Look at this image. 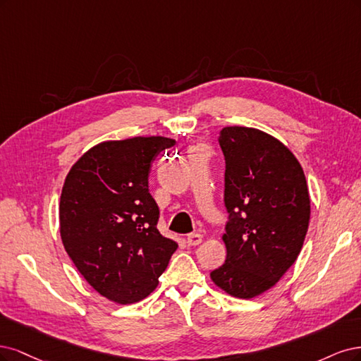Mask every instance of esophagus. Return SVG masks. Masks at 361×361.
I'll list each match as a JSON object with an SVG mask.
<instances>
[{
    "mask_svg": "<svg viewBox=\"0 0 361 361\" xmlns=\"http://www.w3.org/2000/svg\"><path fill=\"white\" fill-rule=\"evenodd\" d=\"M202 243V235L197 234V232H192L188 235V244L189 246H197V244Z\"/></svg>",
    "mask_w": 361,
    "mask_h": 361,
    "instance_id": "esophagus-1",
    "label": "esophagus"
}]
</instances>
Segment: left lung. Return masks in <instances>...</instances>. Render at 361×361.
I'll list each match as a JSON object with an SVG mask.
<instances>
[{
	"mask_svg": "<svg viewBox=\"0 0 361 361\" xmlns=\"http://www.w3.org/2000/svg\"><path fill=\"white\" fill-rule=\"evenodd\" d=\"M226 261L212 281L253 298L274 286L303 247L310 197L301 165L279 139L252 127H224Z\"/></svg>",
	"mask_w": 361,
	"mask_h": 361,
	"instance_id": "left-lung-1",
	"label": "left lung"
}]
</instances>
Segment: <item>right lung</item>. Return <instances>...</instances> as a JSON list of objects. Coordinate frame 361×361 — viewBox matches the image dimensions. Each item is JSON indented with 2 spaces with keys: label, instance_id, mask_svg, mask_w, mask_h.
Returning a JSON list of instances; mask_svg holds the SVG:
<instances>
[{
  "label": "right lung",
  "instance_id": "1",
  "mask_svg": "<svg viewBox=\"0 0 361 361\" xmlns=\"http://www.w3.org/2000/svg\"><path fill=\"white\" fill-rule=\"evenodd\" d=\"M164 136H136L90 148L68 171L60 200V234L79 273L118 305L148 297L178 244L157 229L148 176Z\"/></svg>",
  "mask_w": 361,
  "mask_h": 361
}]
</instances>
